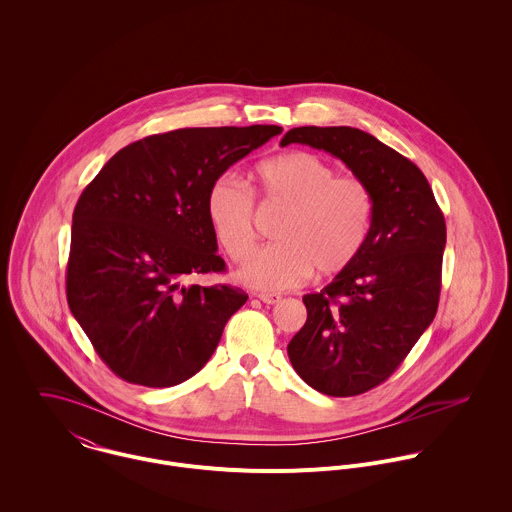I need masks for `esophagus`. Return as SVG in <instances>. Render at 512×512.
<instances>
[{
	"mask_svg": "<svg viewBox=\"0 0 512 512\" xmlns=\"http://www.w3.org/2000/svg\"><path fill=\"white\" fill-rule=\"evenodd\" d=\"M258 297H260L264 303H268V305H276V303L282 301V295H280V293L262 292L258 293Z\"/></svg>",
	"mask_w": 512,
	"mask_h": 512,
	"instance_id": "esophagus-1",
	"label": "esophagus"
}]
</instances>
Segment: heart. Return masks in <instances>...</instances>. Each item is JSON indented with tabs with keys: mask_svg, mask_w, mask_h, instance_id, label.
<instances>
[{
	"mask_svg": "<svg viewBox=\"0 0 512 512\" xmlns=\"http://www.w3.org/2000/svg\"><path fill=\"white\" fill-rule=\"evenodd\" d=\"M266 201L290 207L276 238L240 268V280L256 290L282 292L301 286L313 270L321 278L343 274L365 248L374 199L363 179L339 175L309 151H288L256 167ZM207 213L222 248L242 260L256 238L254 191L232 173L219 175L207 195Z\"/></svg>",
	"mask_w": 512,
	"mask_h": 512,
	"instance_id": "heart-1",
	"label": "heart"
}]
</instances>
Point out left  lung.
I'll return each instance as SVG.
<instances>
[{
    "label": "left lung",
    "mask_w": 512,
    "mask_h": 512,
    "mask_svg": "<svg viewBox=\"0 0 512 512\" xmlns=\"http://www.w3.org/2000/svg\"><path fill=\"white\" fill-rule=\"evenodd\" d=\"M341 159L372 191L365 248L319 293L303 295L307 321L288 345L295 372L327 396H357L384 382L438 311L445 220L424 173L374 136L349 126L290 130Z\"/></svg>",
    "instance_id": "8db88e82"
}]
</instances>
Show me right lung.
Here are the masks:
<instances>
[{
	"instance_id": "add662e5",
	"label": "right lung",
	"mask_w": 512,
	"mask_h": 512,
	"mask_svg": "<svg viewBox=\"0 0 512 512\" xmlns=\"http://www.w3.org/2000/svg\"><path fill=\"white\" fill-rule=\"evenodd\" d=\"M280 126L183 128L120 149L82 191L73 213L67 299L114 374L165 388L213 357L240 288L183 286L222 272L207 213L213 181Z\"/></svg>"
}]
</instances>
